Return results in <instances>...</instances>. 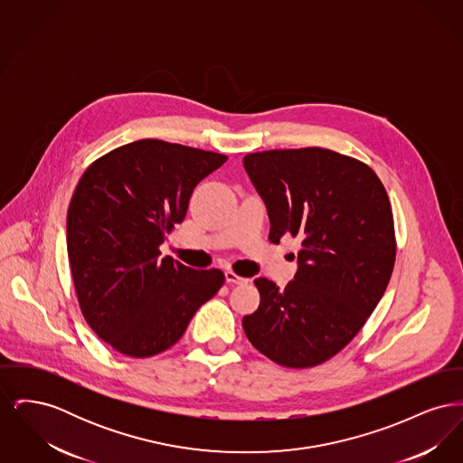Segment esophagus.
<instances>
[{
	"label": "esophagus",
	"instance_id": "obj_1",
	"mask_svg": "<svg viewBox=\"0 0 463 463\" xmlns=\"http://www.w3.org/2000/svg\"><path fill=\"white\" fill-rule=\"evenodd\" d=\"M225 281H227L229 285H246V283H248L246 278L236 274L234 270H227V272H225Z\"/></svg>",
	"mask_w": 463,
	"mask_h": 463
}]
</instances>
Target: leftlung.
Returning a JSON list of instances; mask_svg holds the SVG:
<instances>
[{
	"label": "left lung",
	"instance_id": "obj_1",
	"mask_svg": "<svg viewBox=\"0 0 463 463\" xmlns=\"http://www.w3.org/2000/svg\"><path fill=\"white\" fill-rule=\"evenodd\" d=\"M244 170L264 199L269 241L302 240L287 287L255 279L259 308L242 328L259 353L287 368H312L366 325L396 262L392 206L373 170L321 147L250 153Z\"/></svg>",
	"mask_w": 463,
	"mask_h": 463
}]
</instances>
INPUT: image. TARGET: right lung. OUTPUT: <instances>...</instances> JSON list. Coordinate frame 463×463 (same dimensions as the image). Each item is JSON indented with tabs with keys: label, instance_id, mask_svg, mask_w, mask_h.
<instances>
[{
	"label": "right lung",
	"instance_id": "obj_1",
	"mask_svg": "<svg viewBox=\"0 0 463 463\" xmlns=\"http://www.w3.org/2000/svg\"><path fill=\"white\" fill-rule=\"evenodd\" d=\"M227 156L144 138L95 159L67 210V255L83 317L114 351L151 357L180 340L221 289V269L159 259L199 180Z\"/></svg>",
	"mask_w": 463,
	"mask_h": 463
}]
</instances>
